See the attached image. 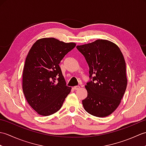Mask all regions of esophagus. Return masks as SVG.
<instances>
[{
  "instance_id": "esophagus-1",
  "label": "esophagus",
  "mask_w": 146,
  "mask_h": 146,
  "mask_svg": "<svg viewBox=\"0 0 146 146\" xmlns=\"http://www.w3.org/2000/svg\"><path fill=\"white\" fill-rule=\"evenodd\" d=\"M80 86H74V87H73V88H74V90H77L80 89Z\"/></svg>"
}]
</instances>
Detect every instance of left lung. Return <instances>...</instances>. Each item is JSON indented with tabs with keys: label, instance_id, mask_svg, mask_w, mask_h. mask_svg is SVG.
<instances>
[{
	"label": "left lung",
	"instance_id": "obj_1",
	"mask_svg": "<svg viewBox=\"0 0 146 146\" xmlns=\"http://www.w3.org/2000/svg\"><path fill=\"white\" fill-rule=\"evenodd\" d=\"M89 66L90 80L82 100L85 110L98 117L109 115L119 106L127 80L125 62L119 48L105 39L77 46Z\"/></svg>",
	"mask_w": 146,
	"mask_h": 146
}]
</instances>
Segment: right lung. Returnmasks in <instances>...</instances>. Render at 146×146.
<instances>
[{"instance_id": "add662e5", "label": "right lung", "mask_w": 146, "mask_h": 146, "mask_svg": "<svg viewBox=\"0 0 146 146\" xmlns=\"http://www.w3.org/2000/svg\"><path fill=\"white\" fill-rule=\"evenodd\" d=\"M75 46L74 42L42 38L29 50L23 70V90L38 114L48 116L56 112L70 94L71 87L66 86L59 64Z\"/></svg>"}]
</instances>
